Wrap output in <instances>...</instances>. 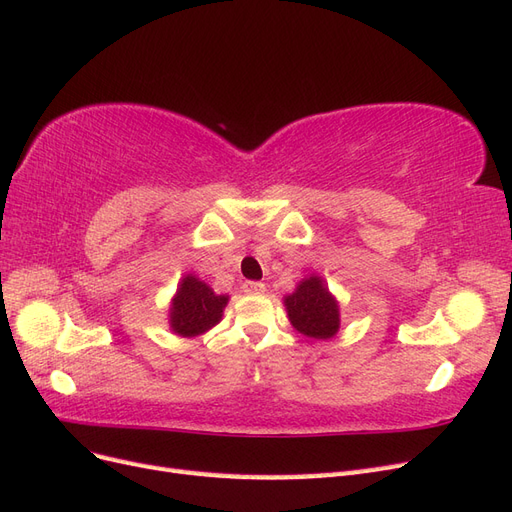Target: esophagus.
<instances>
[{"mask_svg": "<svg viewBox=\"0 0 512 512\" xmlns=\"http://www.w3.org/2000/svg\"><path fill=\"white\" fill-rule=\"evenodd\" d=\"M243 290L247 292V294H262L267 290V286L262 284V282H245L243 284Z\"/></svg>", "mask_w": 512, "mask_h": 512, "instance_id": "1", "label": "esophagus"}]
</instances>
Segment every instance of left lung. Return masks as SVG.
Masks as SVG:
<instances>
[{
	"label": "left lung",
	"mask_w": 512,
	"mask_h": 512,
	"mask_svg": "<svg viewBox=\"0 0 512 512\" xmlns=\"http://www.w3.org/2000/svg\"><path fill=\"white\" fill-rule=\"evenodd\" d=\"M284 303L292 327L299 333L314 339H329L337 333L339 307L320 277L303 280Z\"/></svg>",
	"instance_id": "obj_1"
}]
</instances>
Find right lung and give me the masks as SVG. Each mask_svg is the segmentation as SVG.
I'll return each mask as SVG.
<instances>
[{
  "label": "right lung",
  "instance_id": "right-lung-1",
  "mask_svg": "<svg viewBox=\"0 0 512 512\" xmlns=\"http://www.w3.org/2000/svg\"><path fill=\"white\" fill-rule=\"evenodd\" d=\"M226 303L228 297L215 294L198 277H183L173 307H170V327L183 337H196L220 322Z\"/></svg>",
  "mask_w": 512,
  "mask_h": 512
}]
</instances>
